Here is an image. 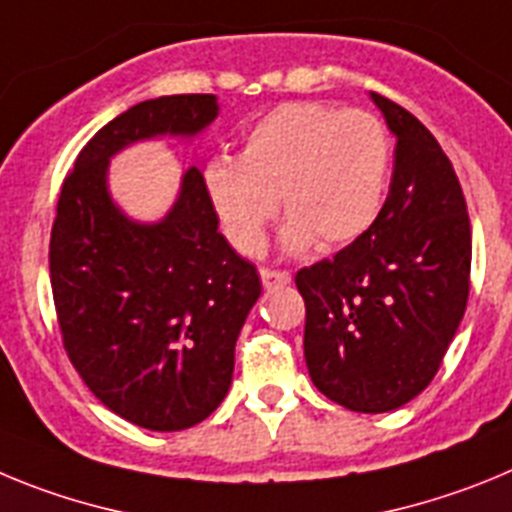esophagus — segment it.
<instances>
[{
	"label": "esophagus",
	"instance_id": "1",
	"mask_svg": "<svg viewBox=\"0 0 512 512\" xmlns=\"http://www.w3.org/2000/svg\"><path fill=\"white\" fill-rule=\"evenodd\" d=\"M260 278L265 288H278V285L290 283L288 270H275V267H260Z\"/></svg>",
	"mask_w": 512,
	"mask_h": 512
}]
</instances>
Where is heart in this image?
I'll return each instance as SVG.
<instances>
[{
    "label": "heart",
    "mask_w": 512,
    "mask_h": 512,
    "mask_svg": "<svg viewBox=\"0 0 512 512\" xmlns=\"http://www.w3.org/2000/svg\"><path fill=\"white\" fill-rule=\"evenodd\" d=\"M393 142L372 112L321 101L270 109L242 137L237 158H211L204 191L234 250L255 255L278 199L290 219L288 245L339 247L362 237L380 214Z\"/></svg>",
    "instance_id": "b5f03b06"
}]
</instances>
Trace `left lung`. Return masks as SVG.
I'll list each match as a JSON object with an SVG mask.
<instances>
[{"label":"left lung","instance_id":"8db88e82","mask_svg":"<svg viewBox=\"0 0 512 512\" xmlns=\"http://www.w3.org/2000/svg\"><path fill=\"white\" fill-rule=\"evenodd\" d=\"M395 135L388 199L362 237L296 273L308 375L357 413L395 411L439 372L469 298L467 201L436 137L372 94Z\"/></svg>","mask_w":512,"mask_h":512}]
</instances>
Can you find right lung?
Returning a JSON list of instances; mask_svg holds the SVG:
<instances>
[{
    "label": "right lung",
    "instance_id": "right-lung-1",
    "mask_svg": "<svg viewBox=\"0 0 512 512\" xmlns=\"http://www.w3.org/2000/svg\"><path fill=\"white\" fill-rule=\"evenodd\" d=\"M214 94L147 99L104 124L63 181L50 232V288L63 349L109 411L150 431H181L216 411L260 275L216 232L204 173L183 176L160 224L127 222L107 193V163L142 137L196 135Z\"/></svg>",
    "mask_w": 512,
    "mask_h": 512
}]
</instances>
